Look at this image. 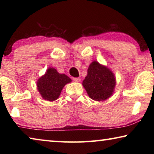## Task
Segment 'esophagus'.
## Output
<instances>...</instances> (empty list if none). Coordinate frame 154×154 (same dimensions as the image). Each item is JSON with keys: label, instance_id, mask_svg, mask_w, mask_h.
<instances>
[{"label": "esophagus", "instance_id": "34e87169", "mask_svg": "<svg viewBox=\"0 0 154 154\" xmlns=\"http://www.w3.org/2000/svg\"><path fill=\"white\" fill-rule=\"evenodd\" d=\"M72 80H73L75 82H79L81 79L79 77H73L72 78Z\"/></svg>", "mask_w": 154, "mask_h": 154}]
</instances>
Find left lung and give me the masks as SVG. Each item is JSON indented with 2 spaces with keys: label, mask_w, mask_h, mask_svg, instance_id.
<instances>
[{
  "label": "left lung",
  "mask_w": 154,
  "mask_h": 154,
  "mask_svg": "<svg viewBox=\"0 0 154 154\" xmlns=\"http://www.w3.org/2000/svg\"><path fill=\"white\" fill-rule=\"evenodd\" d=\"M82 85L90 98L105 101L113 94L116 77L107 66L94 60L88 67V75Z\"/></svg>",
  "instance_id": "left-lung-1"
}]
</instances>
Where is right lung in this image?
Wrapping results in <instances>:
<instances>
[{
    "label": "right lung",
    "mask_w": 154,
    "mask_h": 154,
    "mask_svg": "<svg viewBox=\"0 0 154 154\" xmlns=\"http://www.w3.org/2000/svg\"><path fill=\"white\" fill-rule=\"evenodd\" d=\"M71 82L67 75L59 73L53 67H49L45 73L38 79L36 87L44 100L52 102L59 98L64 85Z\"/></svg>",
    "instance_id": "right-lung-1"
}]
</instances>
